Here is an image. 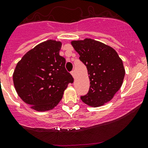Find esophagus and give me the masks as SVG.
<instances>
[{
  "label": "esophagus",
  "mask_w": 148,
  "mask_h": 148,
  "mask_svg": "<svg viewBox=\"0 0 148 148\" xmlns=\"http://www.w3.org/2000/svg\"><path fill=\"white\" fill-rule=\"evenodd\" d=\"M71 75H72L73 77L74 78H75V72H74V71H71Z\"/></svg>",
  "instance_id": "34e87169"
}]
</instances>
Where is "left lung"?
Listing matches in <instances>:
<instances>
[{"label":"left lung","instance_id":"obj_1","mask_svg":"<svg viewBox=\"0 0 148 148\" xmlns=\"http://www.w3.org/2000/svg\"><path fill=\"white\" fill-rule=\"evenodd\" d=\"M71 44L86 66L90 81L88 93L81 96V99L92 107L104 105L123 84V61L114 49L94 39L72 41Z\"/></svg>","mask_w":148,"mask_h":148}]
</instances>
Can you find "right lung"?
<instances>
[{
  "label": "right lung",
  "mask_w": 148,
  "mask_h": 148,
  "mask_svg": "<svg viewBox=\"0 0 148 148\" xmlns=\"http://www.w3.org/2000/svg\"><path fill=\"white\" fill-rule=\"evenodd\" d=\"M62 43L47 40L25 53L17 63L13 83L19 97L38 112L53 109L73 77L65 68L66 59L59 55Z\"/></svg>",
  "instance_id": "add662e5"
}]
</instances>
